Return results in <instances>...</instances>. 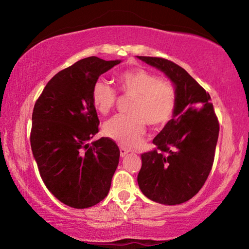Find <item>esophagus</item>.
<instances>
[{"instance_id":"obj_1","label":"esophagus","mask_w":249,"mask_h":249,"mask_svg":"<svg viewBox=\"0 0 249 249\" xmlns=\"http://www.w3.org/2000/svg\"><path fill=\"white\" fill-rule=\"evenodd\" d=\"M129 150L127 148H124V147H121L120 148V154H121V157H124L126 154H128Z\"/></svg>"}]
</instances>
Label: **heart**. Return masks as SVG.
Segmentation results:
<instances>
[{
    "label": "heart",
    "mask_w": 249,
    "mask_h": 249,
    "mask_svg": "<svg viewBox=\"0 0 249 249\" xmlns=\"http://www.w3.org/2000/svg\"><path fill=\"white\" fill-rule=\"evenodd\" d=\"M117 91L132 98L126 115H117L104 125V134L125 147L136 146L146 132V124L157 127L166 124L177 107L176 88L170 80L142 68L122 72L116 77ZM94 107L107 115L114 108L117 93L104 80L95 81L91 91Z\"/></svg>",
    "instance_id": "1"
}]
</instances>
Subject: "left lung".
Masks as SVG:
<instances>
[{
    "mask_svg": "<svg viewBox=\"0 0 249 249\" xmlns=\"http://www.w3.org/2000/svg\"><path fill=\"white\" fill-rule=\"evenodd\" d=\"M170 78L176 86L177 107L153 142L142 154L137 182L155 202L176 205L195 196L212 169L220 132L211 96L183 68L165 58L137 56Z\"/></svg>",
    "mask_w": 249,
    "mask_h": 249,
    "instance_id": "8db88e82",
    "label": "left lung"
}]
</instances>
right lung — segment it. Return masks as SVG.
<instances>
[{"label": "right lung", "mask_w": 249, "mask_h": 249, "mask_svg": "<svg viewBox=\"0 0 249 249\" xmlns=\"http://www.w3.org/2000/svg\"><path fill=\"white\" fill-rule=\"evenodd\" d=\"M120 62L95 56L81 59L53 75L34 107L31 147L39 175L52 195L71 208L102 201L119 165L114 141L89 142L100 124L92 87Z\"/></svg>", "instance_id": "add662e5"}]
</instances>
